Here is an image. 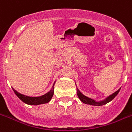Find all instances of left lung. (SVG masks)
<instances>
[{
	"mask_svg": "<svg viewBox=\"0 0 132 132\" xmlns=\"http://www.w3.org/2000/svg\"><path fill=\"white\" fill-rule=\"evenodd\" d=\"M77 89V96L79 97V98L81 100V101L82 102L85 104H90V105H94V106H102V105H104L106 104H107L108 102H111L112 100H113L115 97V96L118 94V93L120 91V89H118V90L116 92H114V94H112V95H111L110 96L107 97L106 99L104 100V101H102V102H96L95 100H94L91 99L89 97H86L85 96H84L82 93H81L80 91Z\"/></svg>",
	"mask_w": 132,
	"mask_h": 132,
	"instance_id": "1",
	"label": "left lung"
}]
</instances>
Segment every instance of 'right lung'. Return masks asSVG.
<instances>
[{"label":"right lung","mask_w":132,"mask_h":132,"mask_svg":"<svg viewBox=\"0 0 132 132\" xmlns=\"http://www.w3.org/2000/svg\"><path fill=\"white\" fill-rule=\"evenodd\" d=\"M53 87H54V84L51 90L49 91L48 93L43 95V96H39V97H30V96H26L25 95L20 94L19 92H18L16 90H15L13 88V90L15 92V94H16V96H18L21 101L24 102V103L30 105H38L42 104H45L49 102L51 99L52 98L53 96Z\"/></svg>","instance_id":"add662e5"}]
</instances>
